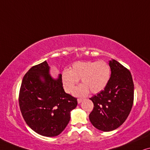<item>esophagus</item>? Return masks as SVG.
<instances>
[{
    "label": "esophagus",
    "mask_w": 150,
    "mask_h": 150,
    "mask_svg": "<svg viewBox=\"0 0 150 150\" xmlns=\"http://www.w3.org/2000/svg\"><path fill=\"white\" fill-rule=\"evenodd\" d=\"M82 101H83V99H81V98H79V99H77V103H79V104H80V103H81Z\"/></svg>",
    "instance_id": "1"
}]
</instances>
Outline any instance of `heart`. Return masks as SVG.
<instances>
[{
	"label": "heart",
	"instance_id": "b5f03b06",
	"mask_svg": "<svg viewBox=\"0 0 150 150\" xmlns=\"http://www.w3.org/2000/svg\"><path fill=\"white\" fill-rule=\"evenodd\" d=\"M111 69L105 61H77L72 64L69 70L65 69L62 73V83L67 93L74 90L78 80L81 83L75 88L73 94L84 96L89 91L98 93L104 89L110 79Z\"/></svg>",
	"mask_w": 150,
	"mask_h": 150
}]
</instances>
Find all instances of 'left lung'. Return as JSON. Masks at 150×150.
<instances>
[{
    "mask_svg": "<svg viewBox=\"0 0 150 150\" xmlns=\"http://www.w3.org/2000/svg\"><path fill=\"white\" fill-rule=\"evenodd\" d=\"M111 74L104 88L90 99L94 109L89 115L97 129L109 132L125 122L131 111L134 99V83L131 73L117 61H109Z\"/></svg>",
    "mask_w": 150,
    "mask_h": 150,
    "instance_id": "left-lung-1",
    "label": "left lung"
}]
</instances>
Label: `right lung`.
Wrapping results in <instances>:
<instances>
[{
	"instance_id": "1",
	"label": "right lung",
	"mask_w": 150,
	"mask_h": 150,
	"mask_svg": "<svg viewBox=\"0 0 150 150\" xmlns=\"http://www.w3.org/2000/svg\"><path fill=\"white\" fill-rule=\"evenodd\" d=\"M50 70L46 60L29 69L21 84L19 104L29 127L50 137L58 136L64 130L77 100L64 92L62 74L54 79Z\"/></svg>"
}]
</instances>
